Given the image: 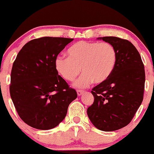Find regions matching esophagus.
I'll return each mask as SVG.
<instances>
[{
	"label": "esophagus",
	"instance_id": "esophagus-1",
	"mask_svg": "<svg viewBox=\"0 0 154 154\" xmlns=\"http://www.w3.org/2000/svg\"><path fill=\"white\" fill-rule=\"evenodd\" d=\"M83 93H84V90H77V94H78V96H82Z\"/></svg>",
	"mask_w": 154,
	"mask_h": 154
}]
</instances>
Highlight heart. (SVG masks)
<instances>
[{
    "label": "heart",
    "instance_id": "1",
    "mask_svg": "<svg viewBox=\"0 0 154 154\" xmlns=\"http://www.w3.org/2000/svg\"><path fill=\"white\" fill-rule=\"evenodd\" d=\"M68 58L57 57L55 67L57 72L67 82H72L79 73L84 72L74 86L85 88L93 82H105L113 71L117 60L115 47L107 42H79L67 50Z\"/></svg>",
    "mask_w": 154,
    "mask_h": 154
}]
</instances>
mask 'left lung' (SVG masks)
Instances as JSON below:
<instances>
[{"mask_svg": "<svg viewBox=\"0 0 154 154\" xmlns=\"http://www.w3.org/2000/svg\"><path fill=\"white\" fill-rule=\"evenodd\" d=\"M98 39L115 47L117 60L110 76L92 90L94 101L87 112L96 128L114 131L129 124L142 104L145 67L139 52L129 41L112 36Z\"/></svg>", "mask_w": 154, "mask_h": 154, "instance_id": "1", "label": "left lung"}]
</instances>
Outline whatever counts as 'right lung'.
<instances>
[{"label":"right lung","instance_id":"obj_1","mask_svg":"<svg viewBox=\"0 0 154 154\" xmlns=\"http://www.w3.org/2000/svg\"><path fill=\"white\" fill-rule=\"evenodd\" d=\"M73 38L43 37L26 43L11 72L9 92L20 118L38 130L55 128L77 93L57 72L58 55Z\"/></svg>","mask_w":154,"mask_h":154}]
</instances>
